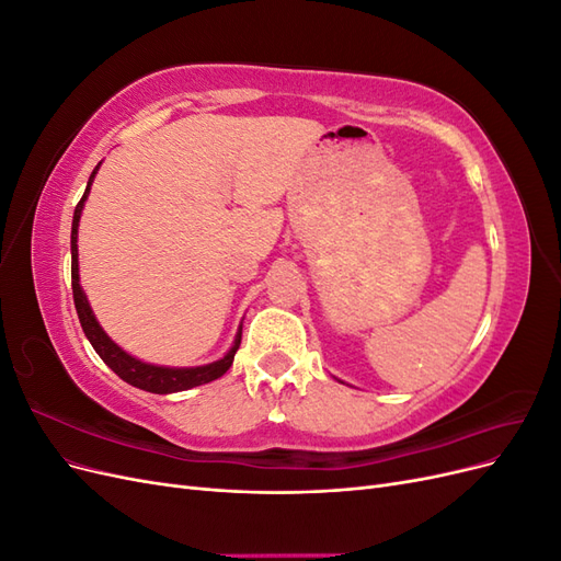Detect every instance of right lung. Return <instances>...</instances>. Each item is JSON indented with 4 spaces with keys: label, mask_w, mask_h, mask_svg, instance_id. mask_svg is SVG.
I'll return each instance as SVG.
<instances>
[{
    "label": "right lung",
    "mask_w": 561,
    "mask_h": 561,
    "mask_svg": "<svg viewBox=\"0 0 561 561\" xmlns=\"http://www.w3.org/2000/svg\"><path fill=\"white\" fill-rule=\"evenodd\" d=\"M95 171H98V165H95ZM95 171L91 173L87 192H83L81 201L77 203L75 219H72V295H75V307H77V316H79V322L83 328V334L89 336L91 346L95 348L100 358L105 360V365L112 367V371H116V375L122 377L126 383L149 390V393H161V396L178 393V390H186V388H194V386L219 379L231 367L233 355L241 346V332H239V336H236L231 351L225 355L222 360H217L213 365H203V367L173 369V367H157V365H147V363L135 360L133 355L118 348L112 339L103 332V328L98 325V320L89 307V299H87V295H83L81 285H79V262H77V227H79L83 201H87V196H89Z\"/></svg>",
    "instance_id": "obj_1"
}]
</instances>
